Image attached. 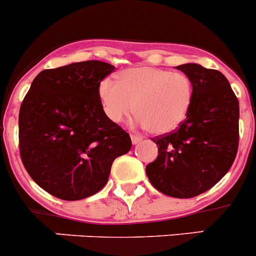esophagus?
Instances as JSON below:
<instances>
[{
  "instance_id": "34e87169",
  "label": "esophagus",
  "mask_w": 256,
  "mask_h": 256,
  "mask_svg": "<svg viewBox=\"0 0 256 256\" xmlns=\"http://www.w3.org/2000/svg\"><path fill=\"white\" fill-rule=\"evenodd\" d=\"M131 141H132V145H138L140 141H142V138H140V136H136V135H131Z\"/></svg>"
}]
</instances>
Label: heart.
<instances>
[{
	"instance_id": "b5f03b06",
	"label": "heart",
	"mask_w": 256,
	"mask_h": 256,
	"mask_svg": "<svg viewBox=\"0 0 256 256\" xmlns=\"http://www.w3.org/2000/svg\"><path fill=\"white\" fill-rule=\"evenodd\" d=\"M98 94L111 122H121L135 110L136 124L156 135H166L188 118L194 101V84L182 72L138 66L124 70L120 82L106 76Z\"/></svg>"
}]
</instances>
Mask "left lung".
Returning a JSON list of instances; mask_svg holds the SVG:
<instances>
[{"mask_svg":"<svg viewBox=\"0 0 256 256\" xmlns=\"http://www.w3.org/2000/svg\"><path fill=\"white\" fill-rule=\"evenodd\" d=\"M176 68L194 84V101L178 130L154 138L158 155L146 174L162 194L188 199L212 188L232 168L239 145V101L219 71L199 64Z\"/></svg>","mask_w":256,"mask_h":256,"instance_id":"left-lung-1","label":"left lung"}]
</instances>
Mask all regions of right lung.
Returning <instances> with one entry per match:
<instances>
[{
  "instance_id": "1",
  "label": "right lung",
  "mask_w": 256,
  "mask_h": 256,
  "mask_svg": "<svg viewBox=\"0 0 256 256\" xmlns=\"http://www.w3.org/2000/svg\"><path fill=\"white\" fill-rule=\"evenodd\" d=\"M115 70L102 61L41 71L22 101L20 154L32 180L62 200L106 185L114 160L131 148L128 132L106 118L98 85Z\"/></svg>"
}]
</instances>
